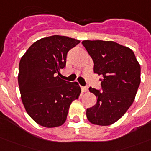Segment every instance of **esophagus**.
I'll use <instances>...</instances> for the list:
<instances>
[{
    "label": "esophagus",
    "mask_w": 151,
    "mask_h": 151,
    "mask_svg": "<svg viewBox=\"0 0 151 151\" xmlns=\"http://www.w3.org/2000/svg\"><path fill=\"white\" fill-rule=\"evenodd\" d=\"M81 91H82V92H88V87H84V86H81Z\"/></svg>",
    "instance_id": "1"
}]
</instances>
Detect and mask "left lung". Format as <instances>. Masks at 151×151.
Returning <instances> with one entry per match:
<instances>
[{"label":"left lung","instance_id":"1","mask_svg":"<svg viewBox=\"0 0 151 151\" xmlns=\"http://www.w3.org/2000/svg\"><path fill=\"white\" fill-rule=\"evenodd\" d=\"M94 62V73L102 77L103 91L90 87L96 104L88 108L92 124L110 125L121 118L132 104L140 84V65L128 47L110 41H83Z\"/></svg>","mask_w":151,"mask_h":151}]
</instances>
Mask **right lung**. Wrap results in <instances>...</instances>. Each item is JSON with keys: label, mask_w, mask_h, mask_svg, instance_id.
Segmentation results:
<instances>
[{"label": "right lung", "mask_w": 151, "mask_h": 151, "mask_svg": "<svg viewBox=\"0 0 151 151\" xmlns=\"http://www.w3.org/2000/svg\"><path fill=\"white\" fill-rule=\"evenodd\" d=\"M79 43V40L65 36L44 37L34 42L20 59L21 99L29 117L41 126L62 125L71 103L80 96L78 82L59 78L67 52Z\"/></svg>", "instance_id": "obj_1"}]
</instances>
